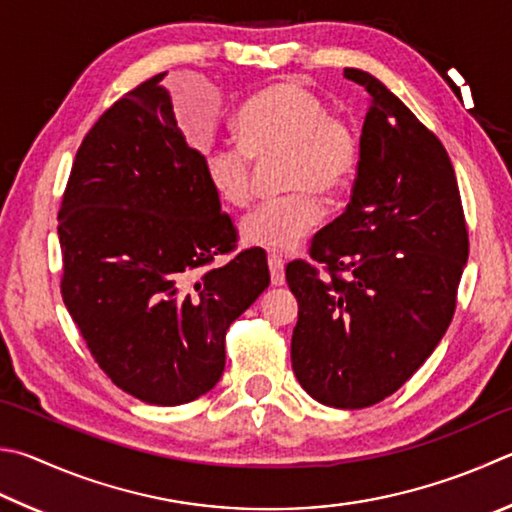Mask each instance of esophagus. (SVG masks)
Returning <instances> with one entry per match:
<instances>
[{
    "label": "esophagus",
    "mask_w": 512,
    "mask_h": 512,
    "mask_svg": "<svg viewBox=\"0 0 512 512\" xmlns=\"http://www.w3.org/2000/svg\"><path fill=\"white\" fill-rule=\"evenodd\" d=\"M268 268H271V282L273 286H284L286 284V275H284V259L271 255L268 257Z\"/></svg>",
    "instance_id": "obj_1"
}]
</instances>
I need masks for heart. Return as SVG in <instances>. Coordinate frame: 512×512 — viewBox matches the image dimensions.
Wrapping results in <instances>:
<instances>
[{
    "instance_id": "b5f03b06",
    "label": "heart",
    "mask_w": 512,
    "mask_h": 512,
    "mask_svg": "<svg viewBox=\"0 0 512 512\" xmlns=\"http://www.w3.org/2000/svg\"><path fill=\"white\" fill-rule=\"evenodd\" d=\"M237 147L212 145L203 152L208 185L230 208H246L253 199L250 159L282 154V185L293 190L266 201L241 224V239L253 248L288 253L318 226L320 203L351 179L358 143L351 127L329 116L324 102L297 82H275L248 98L235 116Z\"/></svg>"
}]
</instances>
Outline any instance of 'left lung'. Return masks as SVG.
<instances>
[{
    "instance_id": "8db88e82",
    "label": "left lung",
    "mask_w": 512,
    "mask_h": 512,
    "mask_svg": "<svg viewBox=\"0 0 512 512\" xmlns=\"http://www.w3.org/2000/svg\"><path fill=\"white\" fill-rule=\"evenodd\" d=\"M345 78L369 100L351 201L311 244L329 277L297 259L286 282L300 306L297 380L322 405L360 410L410 380L448 331L468 230L439 138L371 73Z\"/></svg>"
}]
</instances>
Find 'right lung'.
I'll return each mask as SVG.
<instances>
[{"mask_svg": "<svg viewBox=\"0 0 512 512\" xmlns=\"http://www.w3.org/2000/svg\"><path fill=\"white\" fill-rule=\"evenodd\" d=\"M161 76L129 91L85 136L58 215L62 297L91 356L134 398L174 407L210 392L226 331L259 295L266 255L237 232L185 141Z\"/></svg>", "mask_w": 512, "mask_h": 512, "instance_id": "1", "label": "right lung"}]
</instances>
